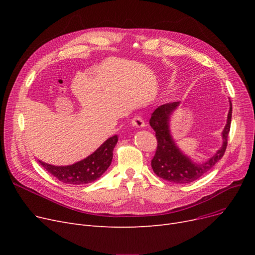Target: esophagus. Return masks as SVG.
Wrapping results in <instances>:
<instances>
[{
  "label": "esophagus",
  "instance_id": "obj_1",
  "mask_svg": "<svg viewBox=\"0 0 255 255\" xmlns=\"http://www.w3.org/2000/svg\"><path fill=\"white\" fill-rule=\"evenodd\" d=\"M131 123H132L133 126H135V127H137V128H143V127H145L144 120H143L141 117H139V116H136V117L133 118L132 121H131Z\"/></svg>",
  "mask_w": 255,
  "mask_h": 255
}]
</instances>
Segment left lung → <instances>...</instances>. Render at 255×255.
Segmentation results:
<instances>
[{
  "instance_id": "8db88e82",
  "label": "left lung",
  "mask_w": 255,
  "mask_h": 255,
  "mask_svg": "<svg viewBox=\"0 0 255 255\" xmlns=\"http://www.w3.org/2000/svg\"><path fill=\"white\" fill-rule=\"evenodd\" d=\"M230 103L231 107L227 115V122L222 131V146L215 155L202 164L193 162L188 156L183 154L170 134L169 119L171 114L177 110L180 102L166 103L157 107L150 119V125L156 132L158 142L151 165L159 178L177 184L190 183L204 176L219 161L225 153L227 137L231 130L233 113L231 100Z\"/></svg>"
}]
</instances>
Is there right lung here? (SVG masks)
Segmentation results:
<instances>
[{"label":"right lung","instance_id":"obj_1","mask_svg":"<svg viewBox=\"0 0 255 255\" xmlns=\"http://www.w3.org/2000/svg\"><path fill=\"white\" fill-rule=\"evenodd\" d=\"M118 142V135L107 138L99 148L80 161L67 166H56L38 162L59 181L70 185H83L99 179L110 167L113 160V151Z\"/></svg>","mask_w":255,"mask_h":255}]
</instances>
